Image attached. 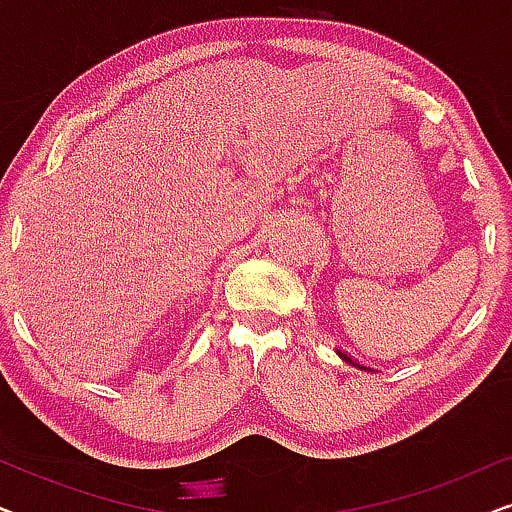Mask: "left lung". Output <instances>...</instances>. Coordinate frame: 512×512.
Wrapping results in <instances>:
<instances>
[{
  "mask_svg": "<svg viewBox=\"0 0 512 512\" xmlns=\"http://www.w3.org/2000/svg\"><path fill=\"white\" fill-rule=\"evenodd\" d=\"M338 354H340V359H342V361H347V363H352V366H359V363H356V361H354V359H352V356H347V354H345V352H342V349H338ZM359 368H361V370H370V368H366V366H359Z\"/></svg>",
  "mask_w": 512,
  "mask_h": 512,
  "instance_id": "obj_1",
  "label": "left lung"
}]
</instances>
